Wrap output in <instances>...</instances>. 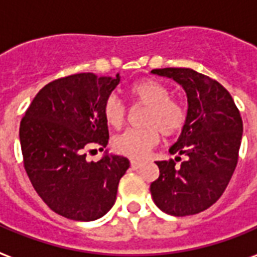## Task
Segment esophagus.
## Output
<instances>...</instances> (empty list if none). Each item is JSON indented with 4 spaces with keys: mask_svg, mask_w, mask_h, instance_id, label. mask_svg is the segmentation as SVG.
<instances>
[{
    "mask_svg": "<svg viewBox=\"0 0 257 257\" xmlns=\"http://www.w3.org/2000/svg\"><path fill=\"white\" fill-rule=\"evenodd\" d=\"M143 166V162H140V161H131V167L134 169V170H138L140 167Z\"/></svg>",
    "mask_w": 257,
    "mask_h": 257,
    "instance_id": "esophagus-1",
    "label": "esophagus"
}]
</instances>
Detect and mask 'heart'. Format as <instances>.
I'll use <instances>...</instances> for the list:
<instances>
[{"mask_svg":"<svg viewBox=\"0 0 257 257\" xmlns=\"http://www.w3.org/2000/svg\"><path fill=\"white\" fill-rule=\"evenodd\" d=\"M128 94L135 104L146 106L140 123L143 128L128 129L113 139L114 151L132 159H142L161 140L180 134L187 123V110L170 98V91L153 79H143L129 87ZM104 121L113 128H121L126 119V109L115 95H109L102 107Z\"/></svg>","mask_w":257,"mask_h":257,"instance_id":"b5f03b06","label":"heart"}]
</instances>
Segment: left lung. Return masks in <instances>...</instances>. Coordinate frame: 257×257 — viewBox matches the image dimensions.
Masks as SVG:
<instances>
[{
    "mask_svg": "<svg viewBox=\"0 0 257 257\" xmlns=\"http://www.w3.org/2000/svg\"><path fill=\"white\" fill-rule=\"evenodd\" d=\"M181 85L188 98L187 123L169 153L186 161H158L159 177L150 191L154 203L174 216L207 210L225 192L238 161L242 119L225 87L189 68L153 69Z\"/></svg>",
    "mask_w": 257,
    "mask_h": 257,
    "instance_id": "8db88e82",
    "label": "left lung"
}]
</instances>
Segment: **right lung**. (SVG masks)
<instances>
[{
	"label": "right lung",
	"mask_w": 257,
	"mask_h": 257,
	"mask_svg": "<svg viewBox=\"0 0 257 257\" xmlns=\"http://www.w3.org/2000/svg\"><path fill=\"white\" fill-rule=\"evenodd\" d=\"M115 77L77 73L46 84L20 122L24 169L51 210L68 219L95 220L113 207L128 158L104 153L88 162L87 153L107 146L102 107L118 85Z\"/></svg>",
	"instance_id": "1"
}]
</instances>
